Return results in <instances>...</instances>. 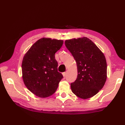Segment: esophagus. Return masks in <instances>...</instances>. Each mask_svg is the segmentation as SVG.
<instances>
[{
	"label": "esophagus",
	"mask_w": 125,
	"mask_h": 125,
	"mask_svg": "<svg viewBox=\"0 0 125 125\" xmlns=\"http://www.w3.org/2000/svg\"><path fill=\"white\" fill-rule=\"evenodd\" d=\"M62 74H63V77H65V76H66V74H67V73H66V72H64V73H63Z\"/></svg>",
	"instance_id": "34e87169"
}]
</instances>
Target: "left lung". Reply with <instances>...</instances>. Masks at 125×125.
<instances>
[{
    "instance_id": "8db88e82",
    "label": "left lung",
    "mask_w": 125,
    "mask_h": 125,
    "mask_svg": "<svg viewBox=\"0 0 125 125\" xmlns=\"http://www.w3.org/2000/svg\"><path fill=\"white\" fill-rule=\"evenodd\" d=\"M65 44L77 67V77L71 84L72 92L82 99L92 97L103 88L107 79L104 55L86 37L67 40Z\"/></svg>"
}]
</instances>
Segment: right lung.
Segmentation results:
<instances>
[{"instance_id": "add662e5", "label": "right lung", "mask_w": 125, "mask_h": 125, "mask_svg": "<svg viewBox=\"0 0 125 125\" xmlns=\"http://www.w3.org/2000/svg\"><path fill=\"white\" fill-rule=\"evenodd\" d=\"M61 40L43 38L38 40L23 56L22 74L23 83L36 96L46 98L56 91L63 77L58 72L55 54L62 46Z\"/></svg>"}]
</instances>
